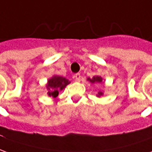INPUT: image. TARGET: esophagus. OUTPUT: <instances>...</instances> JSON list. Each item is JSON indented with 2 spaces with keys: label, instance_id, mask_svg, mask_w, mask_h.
I'll use <instances>...</instances> for the list:
<instances>
[{
  "label": "esophagus",
  "instance_id": "esophagus-1",
  "mask_svg": "<svg viewBox=\"0 0 152 152\" xmlns=\"http://www.w3.org/2000/svg\"><path fill=\"white\" fill-rule=\"evenodd\" d=\"M74 77H75V80H76V81H80V73H76V75L74 76Z\"/></svg>",
  "mask_w": 152,
  "mask_h": 152
}]
</instances>
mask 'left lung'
Here are the masks:
<instances>
[{"instance_id":"obj_1","label":"left lung","mask_w":152,"mask_h":152,"mask_svg":"<svg viewBox=\"0 0 152 152\" xmlns=\"http://www.w3.org/2000/svg\"><path fill=\"white\" fill-rule=\"evenodd\" d=\"M87 80H89L91 83H92V84H94V83H101V82H102V78L101 77V76H93L92 78H87ZM103 95V93H102V91H99L98 92V95L97 96H102Z\"/></svg>"}]
</instances>
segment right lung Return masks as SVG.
Listing matches in <instances>:
<instances>
[{
  "mask_svg": "<svg viewBox=\"0 0 152 152\" xmlns=\"http://www.w3.org/2000/svg\"><path fill=\"white\" fill-rule=\"evenodd\" d=\"M71 81H69L66 78L62 76H54L48 80L46 84V89L48 91V96L56 98L58 96L59 91H62L68 84H70Z\"/></svg>",
  "mask_w": 152,
  "mask_h": 152,
  "instance_id": "1",
  "label": "right lung"
}]
</instances>
